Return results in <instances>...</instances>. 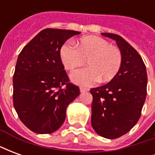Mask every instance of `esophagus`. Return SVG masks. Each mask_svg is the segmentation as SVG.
Wrapping results in <instances>:
<instances>
[{"instance_id": "obj_1", "label": "esophagus", "mask_w": 155, "mask_h": 155, "mask_svg": "<svg viewBox=\"0 0 155 155\" xmlns=\"http://www.w3.org/2000/svg\"><path fill=\"white\" fill-rule=\"evenodd\" d=\"M89 91V89L87 88H84V87H81L80 88V91H81V93H83V92H85V91Z\"/></svg>"}]
</instances>
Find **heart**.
I'll return each mask as SVG.
<instances>
[{"label":"heart","mask_w":155,"mask_h":155,"mask_svg":"<svg viewBox=\"0 0 155 155\" xmlns=\"http://www.w3.org/2000/svg\"><path fill=\"white\" fill-rule=\"evenodd\" d=\"M77 47L71 42L64 43L60 55L66 70L73 71L87 60L89 67L82 68L71 74L74 84L91 86L98 81L108 82L119 73L122 64V54L119 48L111 45L99 36H85L78 41Z\"/></svg>","instance_id":"1"}]
</instances>
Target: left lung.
<instances>
[{
    "label": "left lung",
    "instance_id": "8db88e82",
    "mask_svg": "<svg viewBox=\"0 0 155 155\" xmlns=\"http://www.w3.org/2000/svg\"><path fill=\"white\" fill-rule=\"evenodd\" d=\"M116 41L122 54L119 73L103 86L93 88L91 124L106 139H117L128 133L141 115L147 94V72L140 54L120 35L102 33Z\"/></svg>",
    "mask_w": 155,
    "mask_h": 155
}]
</instances>
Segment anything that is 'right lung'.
I'll return each instance as SVG.
<instances>
[{"label": "right lung", "mask_w": 155, "mask_h": 155, "mask_svg": "<svg viewBox=\"0 0 155 155\" xmlns=\"http://www.w3.org/2000/svg\"><path fill=\"white\" fill-rule=\"evenodd\" d=\"M81 32L47 28L22 49L13 76V104L20 120L37 134L56 131L65 120L66 108L80 94L60 55L68 39Z\"/></svg>", "instance_id": "right-lung-1"}]
</instances>
